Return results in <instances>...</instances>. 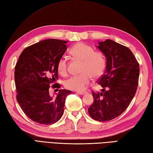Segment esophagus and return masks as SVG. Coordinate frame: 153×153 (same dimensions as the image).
I'll list each match as a JSON object with an SVG mask.
<instances>
[{
	"label": "esophagus",
	"instance_id": "34e87169",
	"mask_svg": "<svg viewBox=\"0 0 153 153\" xmlns=\"http://www.w3.org/2000/svg\"><path fill=\"white\" fill-rule=\"evenodd\" d=\"M77 93L80 94V95H83L85 93H87V92H85V91H84V92H77Z\"/></svg>",
	"mask_w": 153,
	"mask_h": 153
}]
</instances>
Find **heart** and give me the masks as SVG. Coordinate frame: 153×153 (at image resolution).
Instances as JSON below:
<instances>
[{
	"instance_id": "1",
	"label": "heart",
	"mask_w": 153,
	"mask_h": 153,
	"mask_svg": "<svg viewBox=\"0 0 153 153\" xmlns=\"http://www.w3.org/2000/svg\"><path fill=\"white\" fill-rule=\"evenodd\" d=\"M70 53L74 57L82 61L81 74L66 80L65 86L68 89L81 92L90 83L91 77L98 79L102 75L107 62L106 57L102 51H94L91 45L82 42L74 44L70 49ZM57 70L62 76H66L68 72L67 60L64 56L59 60Z\"/></svg>"
}]
</instances>
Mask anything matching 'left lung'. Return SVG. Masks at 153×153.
I'll list each match as a JSON object with an SVG mask.
<instances>
[{"label":"left lung","mask_w":153,"mask_h":153,"mask_svg":"<svg viewBox=\"0 0 153 153\" xmlns=\"http://www.w3.org/2000/svg\"><path fill=\"white\" fill-rule=\"evenodd\" d=\"M97 47L106 57L104 74L98 81L102 92L93 91L94 102L88 109L93 119L105 122L125 111L136 93L140 75L139 63L126 46L111 40L98 42Z\"/></svg>","instance_id":"8db88e82"}]
</instances>
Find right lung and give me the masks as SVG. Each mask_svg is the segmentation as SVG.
<instances>
[{
  "label": "right lung",
  "instance_id": "obj_1",
  "mask_svg": "<svg viewBox=\"0 0 153 153\" xmlns=\"http://www.w3.org/2000/svg\"><path fill=\"white\" fill-rule=\"evenodd\" d=\"M66 41L48 39L28 46L15 67L17 101L28 118L41 125H51L61 118L68 90L54 97L49 92L58 79L57 63L67 49ZM53 88H60L55 83Z\"/></svg>",
  "mask_w": 153,
  "mask_h": 153
}]
</instances>
